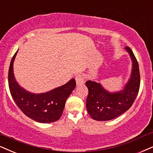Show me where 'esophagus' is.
<instances>
[{
	"mask_svg": "<svg viewBox=\"0 0 153 153\" xmlns=\"http://www.w3.org/2000/svg\"><path fill=\"white\" fill-rule=\"evenodd\" d=\"M75 79H76V83L77 86L82 85V84H84V77H83L82 75H81V74L76 75V77H75Z\"/></svg>",
	"mask_w": 153,
	"mask_h": 153,
	"instance_id": "34e87169",
	"label": "esophagus"
}]
</instances>
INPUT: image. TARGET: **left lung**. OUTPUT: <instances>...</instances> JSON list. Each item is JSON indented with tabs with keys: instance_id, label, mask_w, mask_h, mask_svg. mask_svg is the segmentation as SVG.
Returning <instances> with one entry per match:
<instances>
[{
	"instance_id": "1",
	"label": "left lung",
	"mask_w": 153,
	"mask_h": 153,
	"mask_svg": "<svg viewBox=\"0 0 153 153\" xmlns=\"http://www.w3.org/2000/svg\"><path fill=\"white\" fill-rule=\"evenodd\" d=\"M133 62L132 72L128 82L120 91L111 93L101 84L87 81L86 86L88 94L86 99V109L92 118L99 121L112 120L131 108L138 94L140 84L139 66L133 51L126 47Z\"/></svg>"
}]
</instances>
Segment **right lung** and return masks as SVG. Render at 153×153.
Wrapping results in <instances>:
<instances>
[{
	"label": "right lung",
	"instance_id": "1",
	"mask_svg": "<svg viewBox=\"0 0 153 153\" xmlns=\"http://www.w3.org/2000/svg\"><path fill=\"white\" fill-rule=\"evenodd\" d=\"M18 51L11 59L8 71L9 88L15 103L25 115L35 121L42 123L56 121L62 116L67 98L75 88V79L46 93L26 91L18 84L13 74V62Z\"/></svg>",
	"mask_w": 153,
	"mask_h": 153
}]
</instances>
